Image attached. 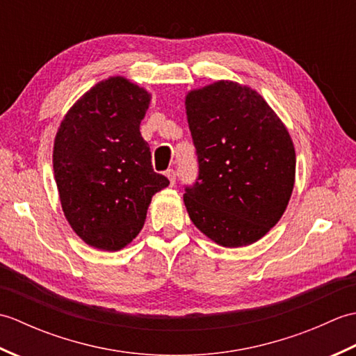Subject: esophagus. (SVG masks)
<instances>
[{
	"label": "esophagus",
	"mask_w": 356,
	"mask_h": 356,
	"mask_svg": "<svg viewBox=\"0 0 356 356\" xmlns=\"http://www.w3.org/2000/svg\"><path fill=\"white\" fill-rule=\"evenodd\" d=\"M165 174H166V177H168V180H170V185L174 186V184H176V172H174V170H168Z\"/></svg>",
	"instance_id": "1"
}]
</instances>
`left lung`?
<instances>
[{
    "mask_svg": "<svg viewBox=\"0 0 356 356\" xmlns=\"http://www.w3.org/2000/svg\"><path fill=\"white\" fill-rule=\"evenodd\" d=\"M199 179L184 202L191 222L223 248L252 245L278 223L295 184L286 125L257 90L216 81L185 96Z\"/></svg>",
    "mask_w": 356,
    "mask_h": 356,
    "instance_id": "1",
    "label": "left lung"
}]
</instances>
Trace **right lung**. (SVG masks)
I'll return each instance as SVG.
<instances>
[{
    "mask_svg": "<svg viewBox=\"0 0 356 356\" xmlns=\"http://www.w3.org/2000/svg\"><path fill=\"white\" fill-rule=\"evenodd\" d=\"M149 101L143 87L110 76L72 105L56 131L53 172L64 216L95 249L130 245L153 195L170 185L154 172L139 130Z\"/></svg>",
    "mask_w": 356,
    "mask_h": 356,
    "instance_id": "obj_1",
    "label": "right lung"
}]
</instances>
